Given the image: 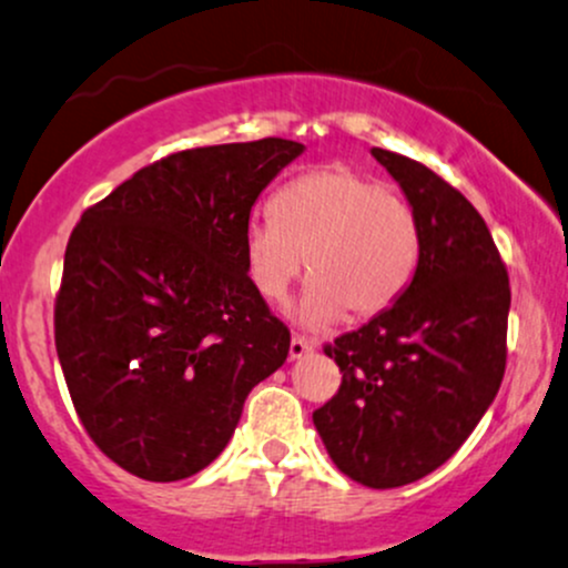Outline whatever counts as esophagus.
Masks as SVG:
<instances>
[{
    "mask_svg": "<svg viewBox=\"0 0 568 568\" xmlns=\"http://www.w3.org/2000/svg\"><path fill=\"white\" fill-rule=\"evenodd\" d=\"M305 354H311V343L305 341V337L295 335L290 341V359H303Z\"/></svg>",
    "mask_w": 568,
    "mask_h": 568,
    "instance_id": "1",
    "label": "esophagus"
}]
</instances>
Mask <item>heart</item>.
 <instances>
[{"label": "heart", "mask_w": 568, "mask_h": 568, "mask_svg": "<svg viewBox=\"0 0 568 568\" xmlns=\"http://www.w3.org/2000/svg\"><path fill=\"white\" fill-rule=\"evenodd\" d=\"M422 254V233L403 195L343 163L318 165L276 190L271 216L244 231L254 290L282 303L308 260L311 284L292 308L305 329L348 316H378L403 297Z\"/></svg>", "instance_id": "b5f03b06"}]
</instances>
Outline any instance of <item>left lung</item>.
<instances>
[{
    "instance_id": "obj_1",
    "label": "left lung",
    "mask_w": 568,
    "mask_h": 568,
    "mask_svg": "<svg viewBox=\"0 0 568 568\" xmlns=\"http://www.w3.org/2000/svg\"><path fill=\"white\" fill-rule=\"evenodd\" d=\"M422 233L397 303L324 354L343 384L314 426L343 475L397 488L443 467L486 416L505 378L509 278L477 209L435 171L373 146Z\"/></svg>"
}]
</instances>
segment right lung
I'll return each instance as SVG.
<instances>
[{
  "instance_id": "right-lung-1",
  "label": "right lung",
  "mask_w": 568,
  "mask_h": 568,
  "mask_svg": "<svg viewBox=\"0 0 568 568\" xmlns=\"http://www.w3.org/2000/svg\"><path fill=\"white\" fill-rule=\"evenodd\" d=\"M305 146L184 150L80 216L63 254L55 352L88 435L125 473L184 480L225 450L246 397L290 354L244 265L260 193Z\"/></svg>"
}]
</instances>
